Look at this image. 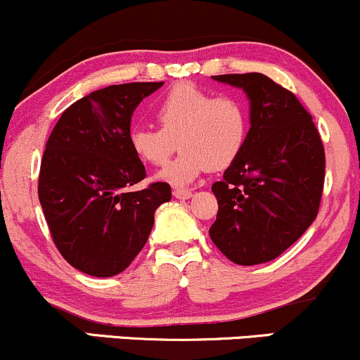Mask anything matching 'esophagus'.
Listing matches in <instances>:
<instances>
[{
    "label": "esophagus",
    "instance_id": "obj_1",
    "mask_svg": "<svg viewBox=\"0 0 360 360\" xmlns=\"http://www.w3.org/2000/svg\"><path fill=\"white\" fill-rule=\"evenodd\" d=\"M174 198H177V200H189V198L193 196L191 191H188V189H174Z\"/></svg>",
    "mask_w": 360,
    "mask_h": 360
}]
</instances>
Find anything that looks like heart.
I'll return each mask as SVG.
<instances>
[{
  "label": "heart",
  "instance_id": "1",
  "mask_svg": "<svg viewBox=\"0 0 360 360\" xmlns=\"http://www.w3.org/2000/svg\"><path fill=\"white\" fill-rule=\"evenodd\" d=\"M159 128H134L130 148L142 162L164 166L177 147L181 154L157 174L172 186H188L205 171H223L237 162L250 134L245 101L183 82L155 106Z\"/></svg>",
  "mask_w": 360,
  "mask_h": 360
}]
</instances>
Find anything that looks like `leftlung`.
I'll use <instances>...</instances> for the list:
<instances>
[{
  "label": "left lung",
  "instance_id": "obj_1",
  "mask_svg": "<svg viewBox=\"0 0 360 360\" xmlns=\"http://www.w3.org/2000/svg\"><path fill=\"white\" fill-rule=\"evenodd\" d=\"M250 103V134L237 162L212 186L210 237L240 266L269 262L307 232L320 208L325 150L311 115L291 91L260 72L223 74Z\"/></svg>",
  "mask_w": 360,
  "mask_h": 360
}]
</instances>
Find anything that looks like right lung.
Here are the masks:
<instances>
[{"label":"right lung","instance_id":"1","mask_svg":"<svg viewBox=\"0 0 360 360\" xmlns=\"http://www.w3.org/2000/svg\"><path fill=\"white\" fill-rule=\"evenodd\" d=\"M164 82H130L93 91L53 127L40 164L39 200L62 257L96 278L125 271L146 245L154 213L171 201V186L146 177L131 152V115Z\"/></svg>","mask_w":360,"mask_h":360}]
</instances>
